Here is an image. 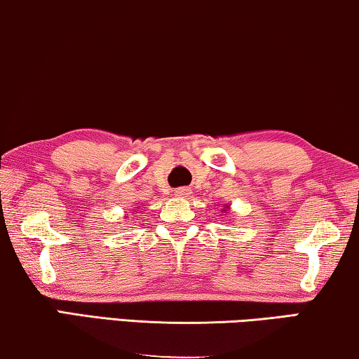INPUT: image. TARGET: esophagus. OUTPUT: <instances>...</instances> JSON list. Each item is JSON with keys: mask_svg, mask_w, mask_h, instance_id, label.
I'll list each match as a JSON object with an SVG mask.
<instances>
[{"mask_svg": "<svg viewBox=\"0 0 359 359\" xmlns=\"http://www.w3.org/2000/svg\"><path fill=\"white\" fill-rule=\"evenodd\" d=\"M175 196L176 197H188L189 196V191L186 189V188H180V189L175 191Z\"/></svg>", "mask_w": 359, "mask_h": 359, "instance_id": "34e87169", "label": "esophagus"}]
</instances>
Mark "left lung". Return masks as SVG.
Here are the masks:
<instances>
[{
  "mask_svg": "<svg viewBox=\"0 0 359 359\" xmlns=\"http://www.w3.org/2000/svg\"><path fill=\"white\" fill-rule=\"evenodd\" d=\"M228 207H230V205H226V204H225V205H223V210H222V212H223V214H226V210H228Z\"/></svg>",
  "mask_w": 359,
  "mask_h": 359,
  "instance_id": "left-lung-1",
  "label": "left lung"
}]
</instances>
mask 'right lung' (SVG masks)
<instances>
[{
    "instance_id": "1",
    "label": "right lung",
    "mask_w": 359,
    "mask_h": 359,
    "mask_svg": "<svg viewBox=\"0 0 359 359\" xmlns=\"http://www.w3.org/2000/svg\"><path fill=\"white\" fill-rule=\"evenodd\" d=\"M136 209H139V207H136ZM134 212H136V210H134Z\"/></svg>"
}]
</instances>
